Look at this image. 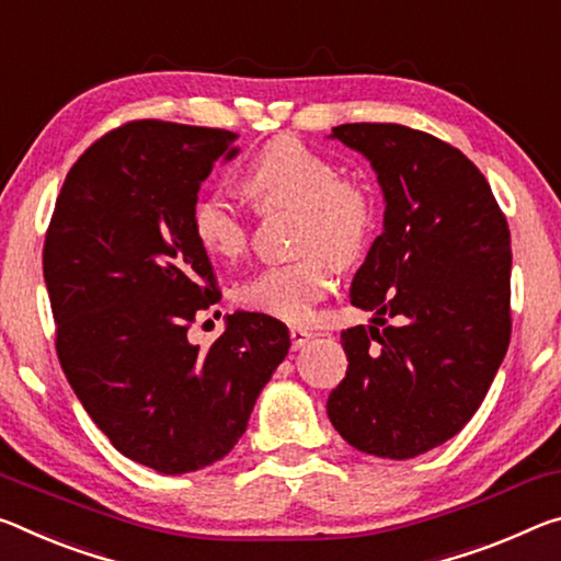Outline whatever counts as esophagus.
Instances as JSON below:
<instances>
[{
    "instance_id": "esophagus-1",
    "label": "esophagus",
    "mask_w": 561,
    "mask_h": 561,
    "mask_svg": "<svg viewBox=\"0 0 561 561\" xmlns=\"http://www.w3.org/2000/svg\"><path fill=\"white\" fill-rule=\"evenodd\" d=\"M289 336H291V350H301V346L312 340V332H307V329H301V327H291Z\"/></svg>"
}]
</instances>
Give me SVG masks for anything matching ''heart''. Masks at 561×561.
Wrapping results in <instances>:
<instances>
[{
    "mask_svg": "<svg viewBox=\"0 0 561 561\" xmlns=\"http://www.w3.org/2000/svg\"><path fill=\"white\" fill-rule=\"evenodd\" d=\"M247 190L266 209L301 211L297 262L272 264L237 287V301L282 322H307L334 284L336 264L357 260L377 225V207L362 184L342 180V169L295 137L266 145L247 167ZM192 234L209 256L237 260L249 244L242 209L221 192L194 202Z\"/></svg>",
    "mask_w": 561,
    "mask_h": 561,
    "instance_id": "obj_1",
    "label": "heart"
}]
</instances>
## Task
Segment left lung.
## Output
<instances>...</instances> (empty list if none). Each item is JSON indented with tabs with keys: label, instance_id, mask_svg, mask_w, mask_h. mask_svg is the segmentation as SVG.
<instances>
[{
	"label": "left lung",
	"instance_id": "obj_1",
	"mask_svg": "<svg viewBox=\"0 0 561 561\" xmlns=\"http://www.w3.org/2000/svg\"><path fill=\"white\" fill-rule=\"evenodd\" d=\"M371 164L385 229L352 279L369 327L342 332L334 430L364 455L412 459L472 420L510 346V227L484 174L447 141L402 124H342ZM393 324H388V319Z\"/></svg>",
	"mask_w": 561,
	"mask_h": 561
}]
</instances>
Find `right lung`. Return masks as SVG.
<instances>
[{
  "label": "right lung",
  "instance_id": "right-lung-1",
  "mask_svg": "<svg viewBox=\"0 0 561 561\" xmlns=\"http://www.w3.org/2000/svg\"><path fill=\"white\" fill-rule=\"evenodd\" d=\"M237 135L131 122L69 169L44 239V282L61 369L114 449L159 474L197 472L247 432L256 397L289 352V329L227 314L202 350L186 329L217 301L192 209Z\"/></svg>",
  "mask_w": 561,
  "mask_h": 561
}]
</instances>
